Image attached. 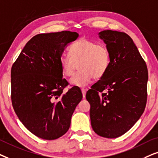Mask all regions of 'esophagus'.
Masks as SVG:
<instances>
[{
  "instance_id": "esophagus-1",
  "label": "esophagus",
  "mask_w": 158,
  "mask_h": 158,
  "mask_svg": "<svg viewBox=\"0 0 158 158\" xmlns=\"http://www.w3.org/2000/svg\"><path fill=\"white\" fill-rule=\"evenodd\" d=\"M81 92H82L83 98H85V97H86V92H87V89H84V88H82V89H81Z\"/></svg>"
}]
</instances>
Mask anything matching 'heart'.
<instances>
[{"mask_svg":"<svg viewBox=\"0 0 158 158\" xmlns=\"http://www.w3.org/2000/svg\"><path fill=\"white\" fill-rule=\"evenodd\" d=\"M69 52L70 55L60 56V64L63 74L68 77L73 75L79 65L80 70L70 79L77 87H85L93 77H102L110 67V53L104 44L80 38L71 45Z\"/></svg>","mask_w":158,"mask_h":158,"instance_id":"obj_1","label":"heart"}]
</instances>
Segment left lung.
<instances>
[{"mask_svg": "<svg viewBox=\"0 0 158 158\" xmlns=\"http://www.w3.org/2000/svg\"><path fill=\"white\" fill-rule=\"evenodd\" d=\"M110 53L103 77L86 94L94 131L106 138L127 132L144 112L148 98L146 63L127 34L104 30L99 33ZM106 89L107 93H103Z\"/></svg>", "mask_w": 158, "mask_h": 158, "instance_id": "8db88e82", "label": "left lung"}]
</instances>
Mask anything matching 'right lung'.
Here are the masks:
<instances>
[{"label":"right lung","mask_w":158,"mask_h":158,"mask_svg":"<svg viewBox=\"0 0 158 158\" xmlns=\"http://www.w3.org/2000/svg\"><path fill=\"white\" fill-rule=\"evenodd\" d=\"M78 33L70 31L39 34L26 44L11 68V101L25 127L46 140L68 131L76 107L82 99L79 87L63 78L60 58Z\"/></svg>","instance_id":"1"}]
</instances>
